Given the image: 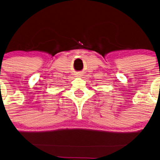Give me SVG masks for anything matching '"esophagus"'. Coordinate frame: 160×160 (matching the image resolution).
<instances>
[{
	"label": "esophagus",
	"instance_id": "esophagus-1",
	"mask_svg": "<svg viewBox=\"0 0 160 160\" xmlns=\"http://www.w3.org/2000/svg\"><path fill=\"white\" fill-rule=\"evenodd\" d=\"M77 75H78V76H79V75H80V74H77Z\"/></svg>",
	"mask_w": 160,
	"mask_h": 160
}]
</instances>
